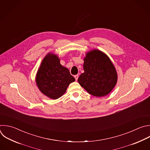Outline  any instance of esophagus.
Instances as JSON below:
<instances>
[{"label":"esophagus","mask_w":150,"mask_h":150,"mask_svg":"<svg viewBox=\"0 0 150 150\" xmlns=\"http://www.w3.org/2000/svg\"><path fill=\"white\" fill-rule=\"evenodd\" d=\"M74 78H75V80L77 81L78 79V75H74Z\"/></svg>","instance_id":"34e87169"}]
</instances>
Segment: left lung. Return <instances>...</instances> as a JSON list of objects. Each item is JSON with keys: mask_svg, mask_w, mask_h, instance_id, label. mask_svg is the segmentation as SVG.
Returning <instances> with one entry per match:
<instances>
[{"mask_svg": "<svg viewBox=\"0 0 150 150\" xmlns=\"http://www.w3.org/2000/svg\"><path fill=\"white\" fill-rule=\"evenodd\" d=\"M84 72L78 81L89 93L97 96L108 94L117 81V74L110 58L98 50L86 54L83 63Z\"/></svg>", "mask_w": 150, "mask_h": 150, "instance_id": "obj_1", "label": "left lung"}]
</instances>
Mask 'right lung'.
Wrapping results in <instances>:
<instances>
[{
  "label": "right lung",
  "instance_id": "obj_1",
  "mask_svg": "<svg viewBox=\"0 0 150 150\" xmlns=\"http://www.w3.org/2000/svg\"><path fill=\"white\" fill-rule=\"evenodd\" d=\"M59 62L57 56L47 54L43 59L36 74V82L39 90L53 99L61 97L69 84L75 80L68 69L62 66Z\"/></svg>",
  "mask_w": 150,
  "mask_h": 150
}]
</instances>
